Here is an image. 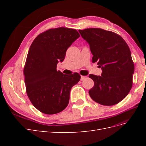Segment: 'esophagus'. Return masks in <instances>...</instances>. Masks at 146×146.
<instances>
[{"mask_svg":"<svg viewBox=\"0 0 146 146\" xmlns=\"http://www.w3.org/2000/svg\"><path fill=\"white\" fill-rule=\"evenodd\" d=\"M87 78L86 76H81V78H80V80L81 81H83L84 80H85V79Z\"/></svg>","mask_w":146,"mask_h":146,"instance_id":"obj_1","label":"esophagus"}]
</instances>
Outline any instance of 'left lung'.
Wrapping results in <instances>:
<instances>
[{"label":"left lung","instance_id":"obj_1","mask_svg":"<svg viewBox=\"0 0 146 146\" xmlns=\"http://www.w3.org/2000/svg\"><path fill=\"white\" fill-rule=\"evenodd\" d=\"M82 37L90 45L93 57L102 72L101 76L90 74L94 82L89 91L91 99L103 105L120 102L132 87L134 63L126 42L119 35L98 28L79 30Z\"/></svg>","mask_w":146,"mask_h":146}]
</instances>
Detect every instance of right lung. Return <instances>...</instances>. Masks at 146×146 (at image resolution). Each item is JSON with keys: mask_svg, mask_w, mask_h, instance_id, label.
<instances>
[{"mask_svg": "<svg viewBox=\"0 0 146 146\" xmlns=\"http://www.w3.org/2000/svg\"><path fill=\"white\" fill-rule=\"evenodd\" d=\"M80 37L75 29L60 27L39 34L31 44L24 69L27 96L41 112L54 114L67 107L73 86L80 81L78 73L64 74L56 70L66 52Z\"/></svg>", "mask_w": 146, "mask_h": 146, "instance_id": "1", "label": "right lung"}]
</instances>
